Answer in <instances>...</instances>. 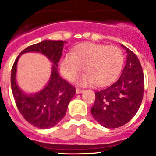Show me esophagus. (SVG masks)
Masks as SVG:
<instances>
[{"mask_svg":"<svg viewBox=\"0 0 156 156\" xmlns=\"http://www.w3.org/2000/svg\"><path fill=\"white\" fill-rule=\"evenodd\" d=\"M83 92H84V90L79 89V88H76V94H81V93H83Z\"/></svg>","mask_w":156,"mask_h":156,"instance_id":"34e87169","label":"esophagus"}]
</instances>
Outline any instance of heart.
I'll return each mask as SVG.
<instances>
[{"mask_svg":"<svg viewBox=\"0 0 156 156\" xmlns=\"http://www.w3.org/2000/svg\"><path fill=\"white\" fill-rule=\"evenodd\" d=\"M122 62L123 55L118 47L85 43L76 47L73 53H66L60 67L65 77L73 80L83 66L86 73L78 79V84L103 86L117 76Z\"/></svg>","mask_w":156,"mask_h":156,"instance_id":"b5f03b06","label":"heart"}]
</instances>
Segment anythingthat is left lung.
I'll return each mask as SVG.
<instances>
[{
    "label": "left lung",
    "instance_id": "obj_1",
    "mask_svg": "<svg viewBox=\"0 0 156 156\" xmlns=\"http://www.w3.org/2000/svg\"><path fill=\"white\" fill-rule=\"evenodd\" d=\"M127 57L120 77L110 86L95 92L91 114L106 128H117L127 123L137 113L144 94V74L140 61L125 46Z\"/></svg>",
    "mask_w": 156,
    "mask_h": 156
}]
</instances>
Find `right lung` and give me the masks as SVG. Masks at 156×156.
Masks as SVG:
<instances>
[{"instance_id":"obj_1","label":"right lung","mask_w":156,"mask_h":156,"mask_svg":"<svg viewBox=\"0 0 156 156\" xmlns=\"http://www.w3.org/2000/svg\"><path fill=\"white\" fill-rule=\"evenodd\" d=\"M63 41H44L30 45L16 58L11 73V85L18 109L26 120L40 129L55 126L65 116L68 105L76 94V89L58 74V66L62 56ZM37 52L44 54L53 64L50 80L44 89L34 95H27L16 83L17 60L21 54Z\"/></svg>"}]
</instances>
